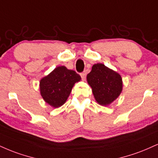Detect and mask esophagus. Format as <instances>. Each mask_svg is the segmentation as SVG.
Instances as JSON below:
<instances>
[{
  "label": "esophagus",
  "instance_id": "esophagus-1",
  "mask_svg": "<svg viewBox=\"0 0 158 158\" xmlns=\"http://www.w3.org/2000/svg\"><path fill=\"white\" fill-rule=\"evenodd\" d=\"M80 75H81V79H82V80H85V78H86V75H87L86 72H85V71H83L82 73H80Z\"/></svg>",
  "mask_w": 158,
  "mask_h": 158
}]
</instances>
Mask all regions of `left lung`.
Listing matches in <instances>:
<instances>
[{
  "label": "left lung",
  "instance_id": "8db88e82",
  "mask_svg": "<svg viewBox=\"0 0 158 158\" xmlns=\"http://www.w3.org/2000/svg\"><path fill=\"white\" fill-rule=\"evenodd\" d=\"M87 80L92 87L95 99L101 105L111 104L122 90L121 76L103 64H94L91 71L87 74Z\"/></svg>",
  "mask_w": 158,
  "mask_h": 158
}]
</instances>
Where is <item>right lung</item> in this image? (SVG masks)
I'll return each instance as SVG.
<instances>
[{
  "label": "right lung",
  "instance_id": "right-lung-1",
  "mask_svg": "<svg viewBox=\"0 0 158 158\" xmlns=\"http://www.w3.org/2000/svg\"><path fill=\"white\" fill-rule=\"evenodd\" d=\"M80 80L81 77L76 71L59 66L40 80L42 97L52 107H60L68 99L74 84Z\"/></svg>",
  "mask_w": 158,
  "mask_h": 158
}]
</instances>
